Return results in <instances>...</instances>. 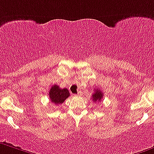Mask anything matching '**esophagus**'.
Segmentation results:
<instances>
[{
	"instance_id": "esophagus-1",
	"label": "esophagus",
	"mask_w": 154,
	"mask_h": 154,
	"mask_svg": "<svg viewBox=\"0 0 154 154\" xmlns=\"http://www.w3.org/2000/svg\"><path fill=\"white\" fill-rule=\"evenodd\" d=\"M76 96H77V97H78V96H80V94H77V95H76Z\"/></svg>"
}]
</instances>
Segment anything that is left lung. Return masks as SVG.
Returning a JSON list of instances; mask_svg holds the SVG:
<instances>
[{
    "instance_id": "obj_1",
    "label": "left lung",
    "mask_w": 154,
    "mask_h": 154,
    "mask_svg": "<svg viewBox=\"0 0 154 154\" xmlns=\"http://www.w3.org/2000/svg\"><path fill=\"white\" fill-rule=\"evenodd\" d=\"M103 93L101 92V91H100L99 89H97L94 91V93L92 95L93 100L94 102H99V101H101V99L103 98Z\"/></svg>"
}]
</instances>
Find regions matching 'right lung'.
Listing matches in <instances>:
<instances>
[{
	"mask_svg": "<svg viewBox=\"0 0 154 154\" xmlns=\"http://www.w3.org/2000/svg\"><path fill=\"white\" fill-rule=\"evenodd\" d=\"M49 97L51 103L60 104L70 97V93L67 88L60 89L59 86L54 85L49 91Z\"/></svg>",
	"mask_w": 154,
	"mask_h": 154,
	"instance_id": "add662e5",
	"label": "right lung"
}]
</instances>
